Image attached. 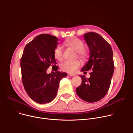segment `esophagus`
I'll use <instances>...</instances> for the list:
<instances>
[{
    "label": "esophagus",
    "instance_id": "1",
    "mask_svg": "<svg viewBox=\"0 0 133 133\" xmlns=\"http://www.w3.org/2000/svg\"><path fill=\"white\" fill-rule=\"evenodd\" d=\"M68 75L69 76H71V77H74L75 76V74H68Z\"/></svg>",
    "mask_w": 133,
    "mask_h": 133
}]
</instances>
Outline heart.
I'll list each match as a JSON object with an SVG mask.
<instances>
[{"instance_id":"b5f03b06","label":"heart","mask_w":133,"mask_h":133,"mask_svg":"<svg viewBox=\"0 0 133 133\" xmlns=\"http://www.w3.org/2000/svg\"><path fill=\"white\" fill-rule=\"evenodd\" d=\"M65 44L71 47L78 52V56L83 60H86L88 57V51L85 50V44L82 40L77 37H71L65 41ZM63 48L61 45L56 47L54 51V55L56 60L61 61L63 59ZM82 65L79 60L69 61H67L62 63L61 65V69L68 73H74Z\"/></svg>"}]
</instances>
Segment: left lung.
I'll return each mask as SVG.
<instances>
[{
	"label": "left lung",
	"instance_id": "obj_1",
	"mask_svg": "<svg viewBox=\"0 0 133 133\" xmlns=\"http://www.w3.org/2000/svg\"><path fill=\"white\" fill-rule=\"evenodd\" d=\"M84 37L89 48L90 58L81 71H92L89 78L79 76L82 82L76 91L83 101L94 103L102 99L109 88L114 70L113 52L110 44L99 34L89 32Z\"/></svg>",
	"mask_w": 133,
	"mask_h": 133
}]
</instances>
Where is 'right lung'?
Listing matches in <instances>:
<instances>
[{
  "instance_id": "add662e5",
  "label": "right lung",
  "mask_w": 133,
  "mask_h": 133,
  "mask_svg": "<svg viewBox=\"0 0 133 133\" xmlns=\"http://www.w3.org/2000/svg\"><path fill=\"white\" fill-rule=\"evenodd\" d=\"M58 39L49 34H41L27 44L21 59L22 81L28 96L39 104L51 102L56 96L60 81L67 73L58 70L54 51ZM50 65L55 71L47 74Z\"/></svg>"
}]
</instances>
